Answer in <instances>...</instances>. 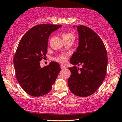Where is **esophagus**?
<instances>
[{
	"instance_id": "esophagus-1",
	"label": "esophagus",
	"mask_w": 122,
	"mask_h": 122,
	"mask_svg": "<svg viewBox=\"0 0 122 122\" xmlns=\"http://www.w3.org/2000/svg\"><path fill=\"white\" fill-rule=\"evenodd\" d=\"M65 68H66L65 66L64 65H61V69H65Z\"/></svg>"
}]
</instances>
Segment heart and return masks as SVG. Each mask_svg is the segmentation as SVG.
Masks as SVG:
<instances>
[{"label":"heart","mask_w":122,"mask_h":122,"mask_svg":"<svg viewBox=\"0 0 122 122\" xmlns=\"http://www.w3.org/2000/svg\"><path fill=\"white\" fill-rule=\"evenodd\" d=\"M73 36L70 33H64L62 35V38H67V37ZM67 55L66 54H64L62 55H61V56H58L57 57L55 58V60L57 62L61 63V64H64V63L66 62V61H67Z\"/></svg>","instance_id":"obj_1"}]
</instances>
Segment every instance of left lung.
<instances>
[{"instance_id": "8db88e82", "label": "left lung", "mask_w": 122, "mask_h": 122, "mask_svg": "<svg viewBox=\"0 0 122 122\" xmlns=\"http://www.w3.org/2000/svg\"><path fill=\"white\" fill-rule=\"evenodd\" d=\"M79 35V46L73 53L70 62L71 75L68 86L74 95L86 97L96 92L104 79L107 72L108 58L103 42L92 29L84 25H74Z\"/></svg>"}]
</instances>
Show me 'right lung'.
I'll use <instances>...</instances> for the list:
<instances>
[{
  "instance_id": "add662e5",
  "label": "right lung",
  "mask_w": 122,
  "mask_h": 122,
  "mask_svg": "<svg viewBox=\"0 0 122 122\" xmlns=\"http://www.w3.org/2000/svg\"><path fill=\"white\" fill-rule=\"evenodd\" d=\"M61 26L37 25L26 32L20 41L13 60L14 69L19 85L31 96L48 94L61 71L57 62L52 61L41 68L40 61L46 57L50 35Z\"/></svg>"
}]
</instances>
